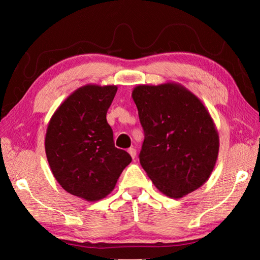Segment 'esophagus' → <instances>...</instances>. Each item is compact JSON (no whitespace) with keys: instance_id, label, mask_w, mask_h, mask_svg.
I'll list each match as a JSON object with an SVG mask.
<instances>
[{"instance_id":"34e87169","label":"esophagus","mask_w":260,"mask_h":260,"mask_svg":"<svg viewBox=\"0 0 260 260\" xmlns=\"http://www.w3.org/2000/svg\"><path fill=\"white\" fill-rule=\"evenodd\" d=\"M128 153L131 155V157L134 159L135 156H136V149L135 148H129L128 149Z\"/></svg>"}]
</instances>
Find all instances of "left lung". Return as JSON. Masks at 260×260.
<instances>
[{"label": "left lung", "instance_id": "1", "mask_svg": "<svg viewBox=\"0 0 260 260\" xmlns=\"http://www.w3.org/2000/svg\"><path fill=\"white\" fill-rule=\"evenodd\" d=\"M144 132L140 162L172 199L196 190L212 173L219 135L206 108L183 86L140 85L132 93Z\"/></svg>", "mask_w": 260, "mask_h": 260}]
</instances>
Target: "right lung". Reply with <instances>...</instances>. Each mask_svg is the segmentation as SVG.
I'll return each instance as SVG.
<instances>
[{
	"label": "right lung",
	"mask_w": 260,
	"mask_h": 260,
	"mask_svg": "<svg viewBox=\"0 0 260 260\" xmlns=\"http://www.w3.org/2000/svg\"><path fill=\"white\" fill-rule=\"evenodd\" d=\"M117 86L87 85L61 103L48 125V162L61 188L88 202L104 199L132 161L114 147L107 112Z\"/></svg>",
	"instance_id": "add662e5"
}]
</instances>
